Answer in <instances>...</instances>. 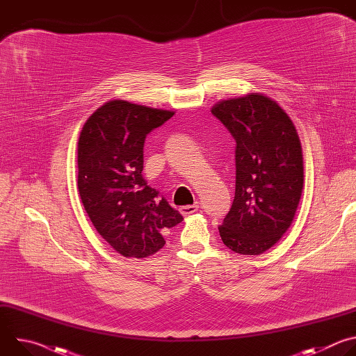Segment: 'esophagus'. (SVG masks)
<instances>
[{"label": "esophagus", "mask_w": 356, "mask_h": 356, "mask_svg": "<svg viewBox=\"0 0 356 356\" xmlns=\"http://www.w3.org/2000/svg\"><path fill=\"white\" fill-rule=\"evenodd\" d=\"M197 210H198V206H195V204H193V206H183V207H180V213H181L183 216L194 214Z\"/></svg>", "instance_id": "esophagus-1"}]
</instances>
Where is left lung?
Returning a JSON list of instances; mask_svg holds the SVG:
<instances>
[{"label":"left lung","instance_id":"obj_1","mask_svg":"<svg viewBox=\"0 0 356 356\" xmlns=\"http://www.w3.org/2000/svg\"><path fill=\"white\" fill-rule=\"evenodd\" d=\"M211 113L234 136L235 197L222 225L227 248L261 255L280 241L293 222L302 193V152L297 129L262 92L218 101Z\"/></svg>","mask_w":356,"mask_h":356}]
</instances>
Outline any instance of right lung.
<instances>
[{
	"label": "right lung",
	"mask_w": 356,
	"mask_h": 356,
	"mask_svg": "<svg viewBox=\"0 0 356 356\" xmlns=\"http://www.w3.org/2000/svg\"><path fill=\"white\" fill-rule=\"evenodd\" d=\"M175 111L111 99L83 125L77 145V187L94 228L125 258L154 255L181 214L142 176L146 135Z\"/></svg>",
	"instance_id": "1"
}]
</instances>
